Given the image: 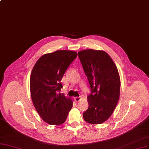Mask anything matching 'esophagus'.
<instances>
[{
	"instance_id": "1",
	"label": "esophagus",
	"mask_w": 149,
	"mask_h": 149,
	"mask_svg": "<svg viewBox=\"0 0 149 149\" xmlns=\"http://www.w3.org/2000/svg\"><path fill=\"white\" fill-rule=\"evenodd\" d=\"M74 100H75V102H79V101L81 100V98L80 97H75V98H74Z\"/></svg>"
}]
</instances>
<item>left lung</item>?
Segmentation results:
<instances>
[{
    "instance_id": "obj_1",
    "label": "left lung",
    "mask_w": 149,
    "mask_h": 149,
    "mask_svg": "<svg viewBox=\"0 0 149 149\" xmlns=\"http://www.w3.org/2000/svg\"><path fill=\"white\" fill-rule=\"evenodd\" d=\"M91 88L88 108L83 114L86 122L100 124L111 116L118 102L120 81L118 70L106 52L85 49L78 52Z\"/></svg>"
}]
</instances>
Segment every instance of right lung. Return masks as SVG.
Returning a JSON list of instances; mask_svg holds the SVG:
<instances>
[{
    "label": "right lung",
    "mask_w": 149,
    "mask_h": 149,
    "mask_svg": "<svg viewBox=\"0 0 149 149\" xmlns=\"http://www.w3.org/2000/svg\"><path fill=\"white\" fill-rule=\"evenodd\" d=\"M77 56L75 51L59 50L42 56L33 67L30 76L32 102L43 121L61 125L68 117L73 102L60 93L65 72Z\"/></svg>",
    "instance_id": "right-lung-1"
}]
</instances>
